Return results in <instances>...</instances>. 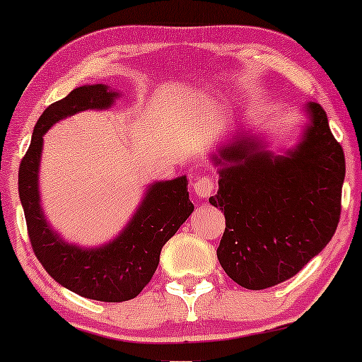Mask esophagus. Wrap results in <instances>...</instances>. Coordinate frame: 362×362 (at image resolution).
<instances>
[{"label":"esophagus","mask_w":362,"mask_h":362,"mask_svg":"<svg viewBox=\"0 0 362 362\" xmlns=\"http://www.w3.org/2000/svg\"><path fill=\"white\" fill-rule=\"evenodd\" d=\"M192 189H194V194L199 199H206V197H209L214 192L216 181L209 176H199L192 182Z\"/></svg>","instance_id":"34e87169"}]
</instances>
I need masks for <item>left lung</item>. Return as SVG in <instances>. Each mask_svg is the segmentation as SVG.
I'll return each instance as SVG.
<instances>
[{"mask_svg":"<svg viewBox=\"0 0 362 362\" xmlns=\"http://www.w3.org/2000/svg\"><path fill=\"white\" fill-rule=\"evenodd\" d=\"M305 113L308 123L298 145L284 155L244 132L211 155L219 166V191L209 202L226 216L217 259L244 288L264 290L291 279L338 227L343 148L320 103L308 102Z\"/></svg>","mask_w":362,"mask_h":362,"instance_id":"obj_1","label":"left lung"}]
</instances>
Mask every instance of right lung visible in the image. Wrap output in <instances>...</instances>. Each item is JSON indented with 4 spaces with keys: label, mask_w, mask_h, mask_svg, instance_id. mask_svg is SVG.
Segmentation results:
<instances>
[{
    "label": "right lung",
    "mask_w": 362,
    "mask_h": 362,
    "mask_svg": "<svg viewBox=\"0 0 362 362\" xmlns=\"http://www.w3.org/2000/svg\"><path fill=\"white\" fill-rule=\"evenodd\" d=\"M117 98L115 88L95 83L74 88L66 98L49 105L34 127L18 180L33 250L47 274L74 293L110 303L135 298L145 288L160 264L163 245L194 211L186 176H180L148 186L145 197L123 230L100 247L87 249L69 244L49 224L39 192L42 136L62 118L83 110H107Z\"/></svg>",
    "instance_id": "add662e5"
}]
</instances>
